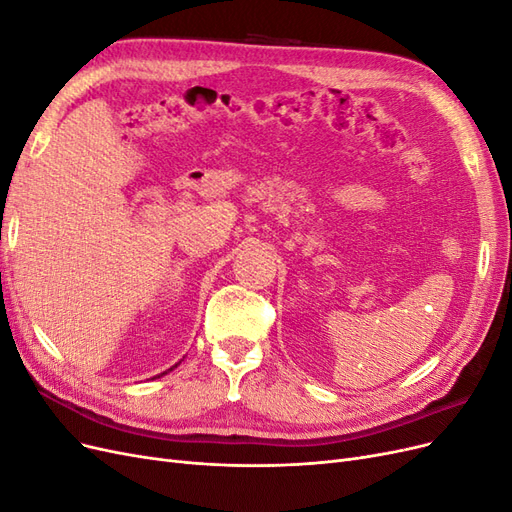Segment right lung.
Here are the masks:
<instances>
[{
	"label": "right lung",
	"mask_w": 512,
	"mask_h": 512,
	"mask_svg": "<svg viewBox=\"0 0 512 512\" xmlns=\"http://www.w3.org/2000/svg\"><path fill=\"white\" fill-rule=\"evenodd\" d=\"M179 363H181V361H179ZM179 363H175V365H173V367H170V369H168V371H173V369H175V367H177V365H179ZM168 371H164V374H168ZM164 374H160V376H164ZM160 376H156V378H160Z\"/></svg>",
	"instance_id": "1"
}]
</instances>
